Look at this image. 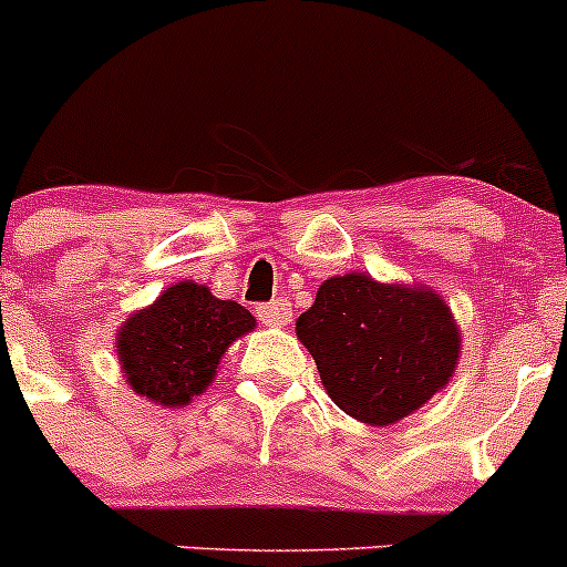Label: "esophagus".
I'll list each match as a JSON object with an SVG mask.
<instances>
[{
    "mask_svg": "<svg viewBox=\"0 0 567 567\" xmlns=\"http://www.w3.org/2000/svg\"><path fill=\"white\" fill-rule=\"evenodd\" d=\"M257 318L266 327H285V323L293 321V307H290L288 299H274L268 305L257 307Z\"/></svg>",
    "mask_w": 567,
    "mask_h": 567,
    "instance_id": "34e87169",
    "label": "esophagus"
}]
</instances>
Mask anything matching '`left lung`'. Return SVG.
<instances>
[{
    "label": "left lung",
    "mask_w": 567,
    "mask_h": 567,
    "mask_svg": "<svg viewBox=\"0 0 567 567\" xmlns=\"http://www.w3.org/2000/svg\"><path fill=\"white\" fill-rule=\"evenodd\" d=\"M329 399L351 417L390 426L452 379L460 329L430 288L377 282L368 274L329 277L296 321Z\"/></svg>",
    "instance_id": "8db88e82"
}]
</instances>
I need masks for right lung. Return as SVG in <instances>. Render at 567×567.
<instances>
[{
  "label": "right lung",
  "mask_w": 567,
  "mask_h": 567,
  "mask_svg": "<svg viewBox=\"0 0 567 567\" xmlns=\"http://www.w3.org/2000/svg\"><path fill=\"white\" fill-rule=\"evenodd\" d=\"M255 329V316L238 301L216 299L205 285H172L155 305L124 321L115 338L121 371L152 404L183 406L216 379L224 351Z\"/></svg>",
  "instance_id": "1"
}]
</instances>
